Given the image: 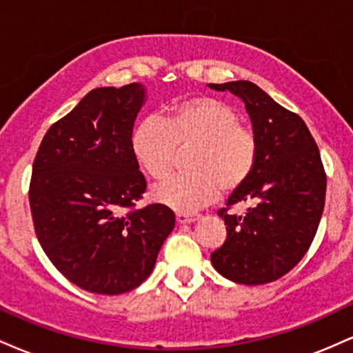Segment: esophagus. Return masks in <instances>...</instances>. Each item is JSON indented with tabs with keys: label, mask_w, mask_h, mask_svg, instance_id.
<instances>
[{
	"label": "esophagus",
	"mask_w": 353,
	"mask_h": 353,
	"mask_svg": "<svg viewBox=\"0 0 353 353\" xmlns=\"http://www.w3.org/2000/svg\"><path fill=\"white\" fill-rule=\"evenodd\" d=\"M197 219L196 216H188V214H177L176 216V222L179 225H184V224H192V222H196Z\"/></svg>",
	"instance_id": "esophagus-1"
}]
</instances>
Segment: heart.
Listing matches in <instances>:
<instances>
[{
  "label": "heart",
  "mask_w": 353,
  "mask_h": 353,
  "mask_svg": "<svg viewBox=\"0 0 353 353\" xmlns=\"http://www.w3.org/2000/svg\"><path fill=\"white\" fill-rule=\"evenodd\" d=\"M131 148L139 168L152 179L171 174L179 151L192 148L188 174L152 189L154 201L177 212H194L245 184L257 161V137L239 123L236 109L212 96H196L174 104L165 114L145 117L136 125Z\"/></svg>",
  "instance_id": "obj_1"
}]
</instances>
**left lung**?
Listing matches in <instances>:
<instances>
[{
  "instance_id": "left-lung-1",
  "label": "left lung",
  "mask_w": 353,
  "mask_h": 353,
  "mask_svg": "<svg viewBox=\"0 0 353 353\" xmlns=\"http://www.w3.org/2000/svg\"><path fill=\"white\" fill-rule=\"evenodd\" d=\"M209 88L242 99L259 144L250 177L217 212L228 225V239L210 254V262L232 282H274L301 262L317 232L327 189L319 148L302 117L257 84L230 81ZM241 201L250 204L244 216L227 214Z\"/></svg>"
}]
</instances>
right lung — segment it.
<instances>
[{
	"instance_id": "right-lung-1",
	"label": "right lung",
	"mask_w": 353,
	"mask_h": 353,
	"mask_svg": "<svg viewBox=\"0 0 353 353\" xmlns=\"http://www.w3.org/2000/svg\"><path fill=\"white\" fill-rule=\"evenodd\" d=\"M144 84L96 88L48 129L33 164L30 205L39 244L68 281L119 295L152 272L176 217L134 209L145 179L131 148Z\"/></svg>"
}]
</instances>
